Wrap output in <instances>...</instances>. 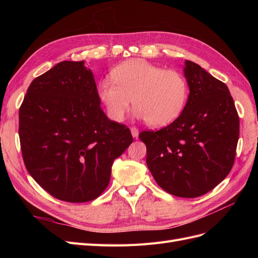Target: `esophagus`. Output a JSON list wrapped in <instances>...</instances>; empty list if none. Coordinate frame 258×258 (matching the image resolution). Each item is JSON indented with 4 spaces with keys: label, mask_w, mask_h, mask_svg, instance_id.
Wrapping results in <instances>:
<instances>
[{
    "label": "esophagus",
    "mask_w": 258,
    "mask_h": 258,
    "mask_svg": "<svg viewBox=\"0 0 258 258\" xmlns=\"http://www.w3.org/2000/svg\"><path fill=\"white\" fill-rule=\"evenodd\" d=\"M130 130H131L132 137H134V138H138V136H139V129L136 128V127H131Z\"/></svg>",
    "instance_id": "esophagus-1"
}]
</instances>
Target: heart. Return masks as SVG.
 <instances>
[{"mask_svg": "<svg viewBox=\"0 0 258 258\" xmlns=\"http://www.w3.org/2000/svg\"><path fill=\"white\" fill-rule=\"evenodd\" d=\"M111 80L99 83L98 97L114 121L123 120L132 99L137 117L152 127L166 126L181 115L188 98V84L181 72L143 59L118 64Z\"/></svg>", "mask_w": 258, "mask_h": 258, "instance_id": "b5f03b06", "label": "heart"}]
</instances>
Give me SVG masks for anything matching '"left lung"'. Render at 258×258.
<instances>
[{"label":"left lung","mask_w":258,"mask_h":258,"mask_svg":"<svg viewBox=\"0 0 258 258\" xmlns=\"http://www.w3.org/2000/svg\"><path fill=\"white\" fill-rule=\"evenodd\" d=\"M189 96L177 118L158 131L144 130L146 163L163 190L196 198L228 175L236 157L239 115L227 86L186 60Z\"/></svg>","instance_id":"8db88e82"}]
</instances>
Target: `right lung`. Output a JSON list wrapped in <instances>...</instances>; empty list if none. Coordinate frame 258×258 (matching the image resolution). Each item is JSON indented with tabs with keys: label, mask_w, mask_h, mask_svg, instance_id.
<instances>
[{
	"label": "right lung",
	"mask_w": 258,
	"mask_h": 258,
	"mask_svg": "<svg viewBox=\"0 0 258 258\" xmlns=\"http://www.w3.org/2000/svg\"><path fill=\"white\" fill-rule=\"evenodd\" d=\"M83 61H62L37 76L19 108L22 158L30 175L66 202L98 198L115 158L134 141L130 129L102 111Z\"/></svg>",
	"instance_id": "obj_1"
}]
</instances>
